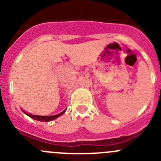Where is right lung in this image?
<instances>
[{"label":"right lung","mask_w":161,"mask_h":161,"mask_svg":"<svg viewBox=\"0 0 161 161\" xmlns=\"http://www.w3.org/2000/svg\"><path fill=\"white\" fill-rule=\"evenodd\" d=\"M65 111H66V109L64 110V111H63L62 112H61V113L58 114L52 115V116H40V115H34V114H29V113H27V112H25V111H24V113H25L26 115H28L29 117H30L31 118H33V119L37 120V121H47V122H48V121H53V120L58 118V117L61 116V115H62L65 112Z\"/></svg>","instance_id":"obj_1"}]
</instances>
